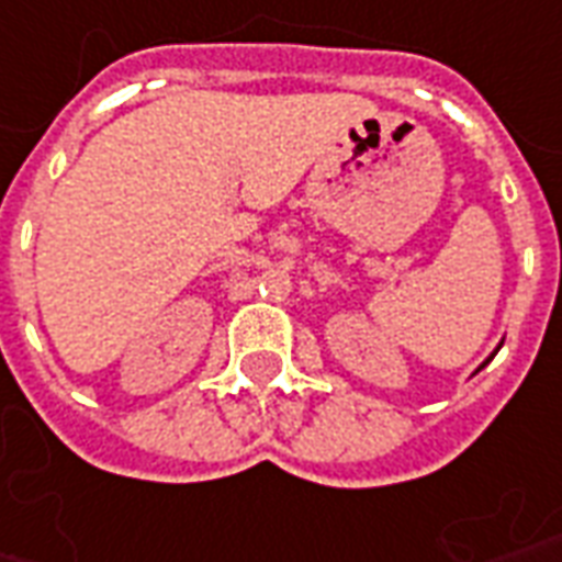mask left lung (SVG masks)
Here are the masks:
<instances>
[{
	"label": "left lung",
	"mask_w": 562,
	"mask_h": 562,
	"mask_svg": "<svg viewBox=\"0 0 562 562\" xmlns=\"http://www.w3.org/2000/svg\"><path fill=\"white\" fill-rule=\"evenodd\" d=\"M485 363H488V360H485Z\"/></svg>",
	"instance_id": "8db88e82"
}]
</instances>
